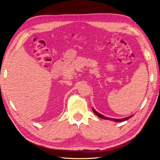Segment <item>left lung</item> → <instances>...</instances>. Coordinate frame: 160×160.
Segmentation results:
<instances>
[{"label": "left lung", "instance_id": "left-lung-1", "mask_svg": "<svg viewBox=\"0 0 160 160\" xmlns=\"http://www.w3.org/2000/svg\"><path fill=\"white\" fill-rule=\"evenodd\" d=\"M92 109H93V111L94 112V113H95L97 116H98V117H99L100 118H102V119H107V120H111V121H113V122H124V121L127 120V119H129L130 118H132V117H133V115L129 116V117L125 118H122V119H113V118H108V117H105V116L100 114L98 112V111H96L95 109L93 108H92Z\"/></svg>", "mask_w": 160, "mask_h": 160}]
</instances>
